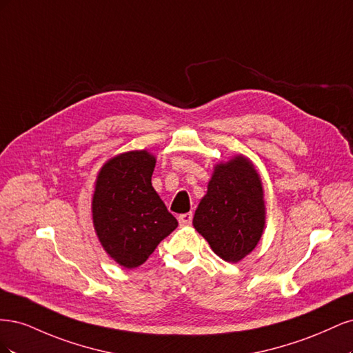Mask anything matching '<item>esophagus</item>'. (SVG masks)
Instances as JSON below:
<instances>
[{"label": "esophagus", "mask_w": 353, "mask_h": 353, "mask_svg": "<svg viewBox=\"0 0 353 353\" xmlns=\"http://www.w3.org/2000/svg\"><path fill=\"white\" fill-rule=\"evenodd\" d=\"M191 219H193V213L191 212L183 213V215H179V218H178L181 225H188V223H191Z\"/></svg>", "instance_id": "esophagus-1"}]
</instances>
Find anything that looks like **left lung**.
<instances>
[{
	"label": "left lung",
	"instance_id": "left-lung-1",
	"mask_svg": "<svg viewBox=\"0 0 353 353\" xmlns=\"http://www.w3.org/2000/svg\"><path fill=\"white\" fill-rule=\"evenodd\" d=\"M266 222L261 175L252 160L236 154L213 166L193 225L221 259L237 263L258 245Z\"/></svg>",
	"mask_w": 353,
	"mask_h": 353
}]
</instances>
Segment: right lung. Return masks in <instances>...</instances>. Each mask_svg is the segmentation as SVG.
I'll use <instances>...</instances> for the list:
<instances>
[{
  "label": "right lung",
  "mask_w": 353,
  "mask_h": 353,
  "mask_svg": "<svg viewBox=\"0 0 353 353\" xmlns=\"http://www.w3.org/2000/svg\"><path fill=\"white\" fill-rule=\"evenodd\" d=\"M156 157L148 150L116 154L99 170L92 223L104 252L126 270L143 265L178 227L152 185Z\"/></svg>",
  "instance_id": "obj_1"
}]
</instances>
